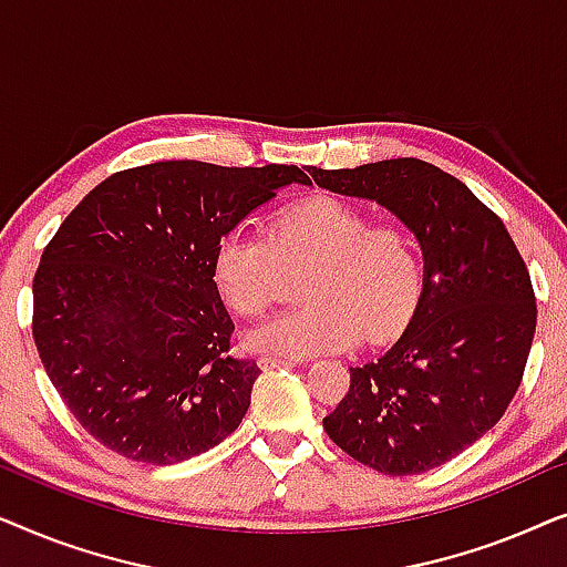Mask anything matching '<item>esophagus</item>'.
I'll return each instance as SVG.
<instances>
[{
	"instance_id": "esophagus-1",
	"label": "esophagus",
	"mask_w": 567,
	"mask_h": 567,
	"mask_svg": "<svg viewBox=\"0 0 567 567\" xmlns=\"http://www.w3.org/2000/svg\"><path fill=\"white\" fill-rule=\"evenodd\" d=\"M258 367L260 369H281V367H293V361L284 359V355H260Z\"/></svg>"
}]
</instances>
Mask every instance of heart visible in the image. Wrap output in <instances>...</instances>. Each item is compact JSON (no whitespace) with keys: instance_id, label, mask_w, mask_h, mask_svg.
I'll use <instances>...</instances> for the list:
<instances>
[{"instance_id":"obj_1","label":"heart","mask_w":567,"mask_h":567,"mask_svg":"<svg viewBox=\"0 0 567 567\" xmlns=\"http://www.w3.org/2000/svg\"><path fill=\"white\" fill-rule=\"evenodd\" d=\"M301 270H309L301 284L307 307L247 330V351L305 359L346 351L361 336L390 338L408 322L423 284L413 235L400 224H374L367 208L336 196L286 206L268 237L237 227L214 247L216 289L243 317L266 312L286 274Z\"/></svg>"}]
</instances>
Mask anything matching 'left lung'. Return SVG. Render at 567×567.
I'll list each match as a JSON object with an SVG mask.
<instances>
[{
	"instance_id": "8db88e82",
	"label": "left lung",
	"mask_w": 567,
	"mask_h": 567,
	"mask_svg": "<svg viewBox=\"0 0 567 567\" xmlns=\"http://www.w3.org/2000/svg\"><path fill=\"white\" fill-rule=\"evenodd\" d=\"M307 173L338 196L377 200L423 250V289L405 332L377 361L351 367V390L324 431L384 475L439 467L483 439L522 384L537 328L529 270L498 216L429 162Z\"/></svg>"
}]
</instances>
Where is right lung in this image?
Listing matches in <instances>:
<instances>
[{
  "mask_svg": "<svg viewBox=\"0 0 567 567\" xmlns=\"http://www.w3.org/2000/svg\"><path fill=\"white\" fill-rule=\"evenodd\" d=\"M291 183L307 185L297 165L154 162L111 175L66 216L33 278V338L100 444L175 464L243 423L260 369L229 355L214 247Z\"/></svg>",
  "mask_w": 567,
  "mask_h": 567,
  "instance_id": "add662e5",
  "label": "right lung"
}]
</instances>
